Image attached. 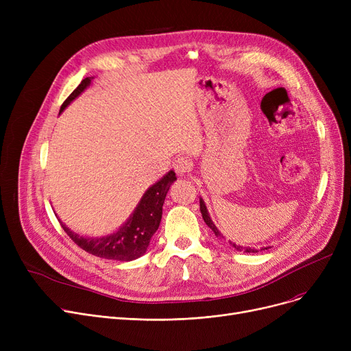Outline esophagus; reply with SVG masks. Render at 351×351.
<instances>
[{
    "mask_svg": "<svg viewBox=\"0 0 351 351\" xmlns=\"http://www.w3.org/2000/svg\"><path fill=\"white\" fill-rule=\"evenodd\" d=\"M173 169L176 171L178 175H185L192 169V162L186 156H180L175 160L173 163Z\"/></svg>",
    "mask_w": 351,
    "mask_h": 351,
    "instance_id": "esophagus-1",
    "label": "esophagus"
}]
</instances>
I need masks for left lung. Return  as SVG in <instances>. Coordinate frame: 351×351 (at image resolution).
<instances>
[{"label": "left lung", "mask_w": 351, "mask_h": 351, "mask_svg": "<svg viewBox=\"0 0 351 351\" xmlns=\"http://www.w3.org/2000/svg\"><path fill=\"white\" fill-rule=\"evenodd\" d=\"M199 204H200V213H202V217H204V220H205V223L213 230V233H215V236L216 237H219V239H225V236L219 232V229L216 228V225L213 223V220L210 219V216H209V212H208V209H206V205H205V202H204V199L202 197H199ZM229 243H230V246L234 249V250H237V252H243V253H257V252H262V250H266V249H269V247H261V249H254V247H246V246H241V245H236V243H233V242H230L229 241Z\"/></svg>", "instance_id": "left-lung-1"}]
</instances>
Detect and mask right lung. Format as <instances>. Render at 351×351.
<instances>
[{"mask_svg": "<svg viewBox=\"0 0 351 351\" xmlns=\"http://www.w3.org/2000/svg\"><path fill=\"white\" fill-rule=\"evenodd\" d=\"M92 80H94V77L82 80L77 89L62 104L60 114H62L64 109L82 94L90 85ZM175 180L176 173L173 171H169L162 179L154 183L151 188H147V191L141 197L139 204L134 209L132 215L126 219V222L117 232L110 234L101 237L82 236L71 230L64 222H61V219L58 220L66 234L85 252L109 261H135L142 254H145L154 233L159 228L165 197Z\"/></svg>", "mask_w": 351, "mask_h": 351, "instance_id": "1", "label": "right lung"}]
</instances>
